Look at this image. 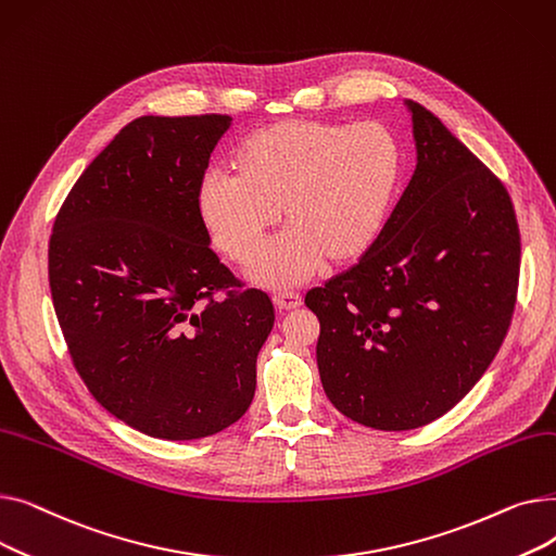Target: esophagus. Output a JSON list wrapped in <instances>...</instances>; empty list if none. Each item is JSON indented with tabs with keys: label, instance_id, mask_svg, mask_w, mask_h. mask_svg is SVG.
I'll return each instance as SVG.
<instances>
[{
	"label": "esophagus",
	"instance_id": "obj_1",
	"mask_svg": "<svg viewBox=\"0 0 556 556\" xmlns=\"http://www.w3.org/2000/svg\"><path fill=\"white\" fill-rule=\"evenodd\" d=\"M275 304L281 311H295V308L302 306V295L300 293H290V290H286V293H277L275 295Z\"/></svg>",
	"mask_w": 556,
	"mask_h": 556
}]
</instances>
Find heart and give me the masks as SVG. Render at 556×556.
Here are the masks:
<instances>
[{
  "mask_svg": "<svg viewBox=\"0 0 556 556\" xmlns=\"http://www.w3.org/2000/svg\"><path fill=\"white\" fill-rule=\"evenodd\" d=\"M231 170L204 173L198 218L231 261L258 254L279 214L288 229L252 268L268 288L295 286L325 266L361 258L383 231L401 173V146L378 122L290 119L233 146Z\"/></svg>",
  "mask_w": 556,
  "mask_h": 556,
  "instance_id": "b5f03b06",
  "label": "heart"
}]
</instances>
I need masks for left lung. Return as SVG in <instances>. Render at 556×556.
<instances>
[{"label":"left lung","mask_w":556,"mask_h":556,"mask_svg":"<svg viewBox=\"0 0 556 556\" xmlns=\"http://www.w3.org/2000/svg\"><path fill=\"white\" fill-rule=\"evenodd\" d=\"M417 168L352 270L306 293L317 369L338 410L376 430L446 415L507 336L520 233L505 185L415 101Z\"/></svg>","instance_id":"8db88e82"}]
</instances>
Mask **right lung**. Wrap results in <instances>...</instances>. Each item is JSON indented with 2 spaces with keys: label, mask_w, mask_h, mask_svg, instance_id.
Wrapping results in <instances>:
<instances>
[{
  "label": "right lung",
  "mask_w": 556,
  "mask_h": 556,
  "mask_svg": "<svg viewBox=\"0 0 556 556\" xmlns=\"http://www.w3.org/2000/svg\"><path fill=\"white\" fill-rule=\"evenodd\" d=\"M229 124L130 122L83 170L49 239L51 300L76 371L110 415L157 440L239 421L275 325L270 298L241 290L195 210Z\"/></svg>",
  "instance_id": "right-lung-1"
}]
</instances>
